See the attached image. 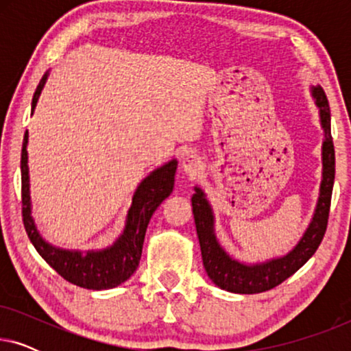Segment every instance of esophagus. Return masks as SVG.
Instances as JSON below:
<instances>
[{"instance_id": "obj_1", "label": "esophagus", "mask_w": 351, "mask_h": 351, "mask_svg": "<svg viewBox=\"0 0 351 351\" xmlns=\"http://www.w3.org/2000/svg\"><path fill=\"white\" fill-rule=\"evenodd\" d=\"M182 169H184L185 174H189L190 177H196L201 174V171L204 169V162L198 155H186L182 161Z\"/></svg>"}]
</instances>
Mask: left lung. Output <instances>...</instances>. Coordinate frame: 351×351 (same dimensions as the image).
<instances>
[{"mask_svg": "<svg viewBox=\"0 0 351 351\" xmlns=\"http://www.w3.org/2000/svg\"><path fill=\"white\" fill-rule=\"evenodd\" d=\"M316 107L319 110V123L324 131L323 141V179L319 185V198L316 203L313 219L305 230L304 237L286 256L271 258L262 263L239 262L220 246L214 228V213L204 191L195 186L191 196L193 206L196 233H198L203 265L210 281L220 289L234 292V294H258V292L273 289L282 281L294 275L306 261L313 256L323 241L329 219L330 196H332L335 176V153L332 136H330V110L324 90L321 86L311 88Z\"/></svg>", "mask_w": 351, "mask_h": 351, "instance_id": "8db88e82", "label": "left lung"}]
</instances>
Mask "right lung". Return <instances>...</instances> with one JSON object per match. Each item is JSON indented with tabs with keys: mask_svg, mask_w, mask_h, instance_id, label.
<instances>
[{
	"mask_svg": "<svg viewBox=\"0 0 351 351\" xmlns=\"http://www.w3.org/2000/svg\"><path fill=\"white\" fill-rule=\"evenodd\" d=\"M49 71H46L40 84L33 94L32 114L45 88ZM28 131L23 137L22 145V217L27 234L38 254L71 285L84 289L102 291L117 287L131 278L137 270L142 256L143 239L153 213L158 206L172 193L177 160H171L166 165L150 172L137 186L132 196V204L128 210L126 225L123 233L112 246L97 251H70V249L56 247L46 241L38 232L35 220L32 217L30 199V176H28Z\"/></svg>",
	"mask_w": 351,
	"mask_h": 351,
	"instance_id": "add662e5",
	"label": "right lung"
}]
</instances>
